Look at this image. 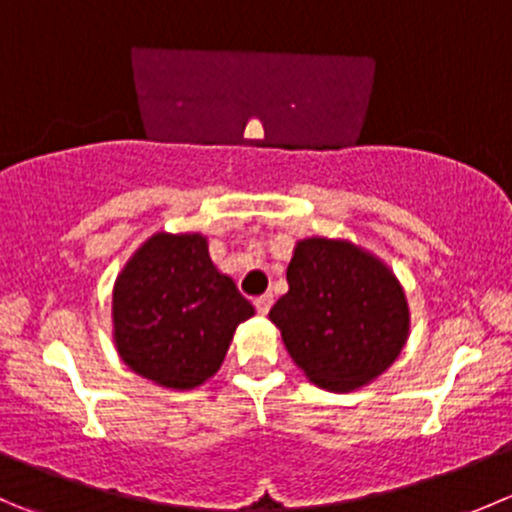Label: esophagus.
Masks as SVG:
<instances>
[{"label": "esophagus", "mask_w": 512, "mask_h": 512, "mask_svg": "<svg viewBox=\"0 0 512 512\" xmlns=\"http://www.w3.org/2000/svg\"><path fill=\"white\" fill-rule=\"evenodd\" d=\"M270 307H272V294H260V297L255 299V309L257 314H262V317L270 312Z\"/></svg>", "instance_id": "obj_1"}]
</instances>
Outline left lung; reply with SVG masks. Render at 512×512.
Here are the masks:
<instances>
[{
  "label": "left lung",
  "mask_w": 512,
  "mask_h": 512,
  "mask_svg": "<svg viewBox=\"0 0 512 512\" xmlns=\"http://www.w3.org/2000/svg\"><path fill=\"white\" fill-rule=\"evenodd\" d=\"M287 282L270 319L309 381L329 391L359 389L401 354L409 307L376 257L352 242L309 237L294 247Z\"/></svg>",
  "instance_id": "1"
}]
</instances>
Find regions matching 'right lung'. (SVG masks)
<instances>
[{"label":"right lung","mask_w":512,"mask_h":512,"mask_svg":"<svg viewBox=\"0 0 512 512\" xmlns=\"http://www.w3.org/2000/svg\"><path fill=\"white\" fill-rule=\"evenodd\" d=\"M255 307L215 270L203 235L158 232L113 287L121 359L165 389H195L223 364L237 324Z\"/></svg>","instance_id":"obj_1"}]
</instances>
